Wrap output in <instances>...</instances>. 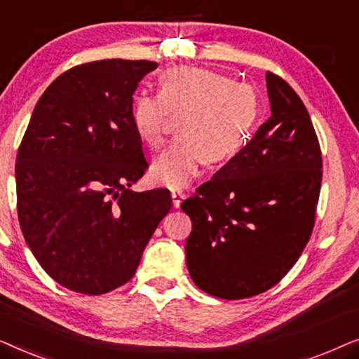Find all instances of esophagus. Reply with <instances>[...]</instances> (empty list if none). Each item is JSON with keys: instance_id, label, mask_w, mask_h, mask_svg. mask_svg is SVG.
I'll return each instance as SVG.
<instances>
[{"instance_id": "1", "label": "esophagus", "mask_w": 359, "mask_h": 359, "mask_svg": "<svg viewBox=\"0 0 359 359\" xmlns=\"http://www.w3.org/2000/svg\"><path fill=\"white\" fill-rule=\"evenodd\" d=\"M171 198H173V208L178 209L184 199V193L183 191H173V193H171Z\"/></svg>"}]
</instances>
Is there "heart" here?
<instances>
[{
    "label": "heart",
    "instance_id": "heart-1",
    "mask_svg": "<svg viewBox=\"0 0 359 359\" xmlns=\"http://www.w3.org/2000/svg\"><path fill=\"white\" fill-rule=\"evenodd\" d=\"M168 112L183 114L180 137L154 160L150 176L161 186L181 189L204 161L224 163L243 150L257 127L259 102L252 86L222 73L175 67L161 73L158 95L142 91L132 101V126L145 145H161Z\"/></svg>",
    "mask_w": 359,
    "mask_h": 359
}]
</instances>
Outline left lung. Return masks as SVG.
<instances>
[{
  "mask_svg": "<svg viewBox=\"0 0 359 359\" xmlns=\"http://www.w3.org/2000/svg\"><path fill=\"white\" fill-rule=\"evenodd\" d=\"M271 117L181 209L193 222L186 264L196 286L243 299L281 281L311 238L322 154L311 116L283 78L266 73Z\"/></svg>",
  "mask_w": 359,
  "mask_h": 359,
  "instance_id": "8db88e82",
  "label": "left lung"
}]
</instances>
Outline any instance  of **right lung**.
<instances>
[{"label": "right lung", "instance_id": "obj_1", "mask_svg": "<svg viewBox=\"0 0 359 359\" xmlns=\"http://www.w3.org/2000/svg\"><path fill=\"white\" fill-rule=\"evenodd\" d=\"M147 60H100L57 78L34 107L16 158L18 215L58 284L100 296L135 274L171 194L129 188L149 168L130 121Z\"/></svg>", "mask_w": 359, "mask_h": 359}]
</instances>
